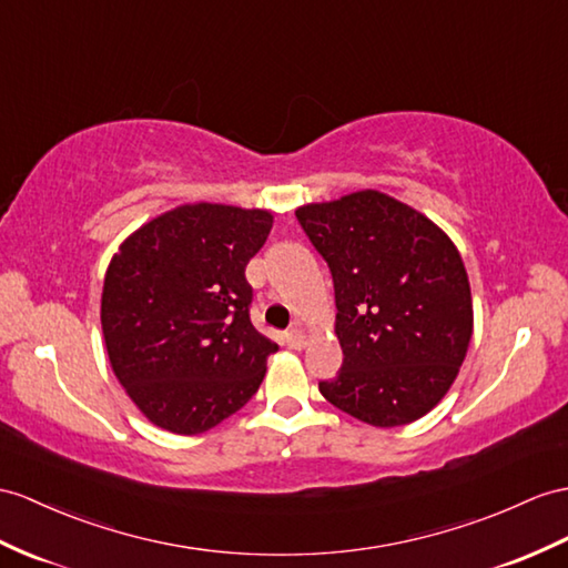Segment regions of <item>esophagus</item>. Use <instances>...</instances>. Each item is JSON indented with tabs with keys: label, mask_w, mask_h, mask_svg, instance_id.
<instances>
[{
	"label": "esophagus",
	"mask_w": 568,
	"mask_h": 568,
	"mask_svg": "<svg viewBox=\"0 0 568 568\" xmlns=\"http://www.w3.org/2000/svg\"><path fill=\"white\" fill-rule=\"evenodd\" d=\"M286 344L292 349H303V347H306V335H303L298 327H292L286 332Z\"/></svg>",
	"instance_id": "obj_1"
}]
</instances>
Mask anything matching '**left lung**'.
Wrapping results in <instances>:
<instances>
[{
	"mask_svg": "<svg viewBox=\"0 0 568 568\" xmlns=\"http://www.w3.org/2000/svg\"><path fill=\"white\" fill-rule=\"evenodd\" d=\"M296 219L335 282L344 358L317 388L371 426L417 422L448 393L473 337L458 247L432 219L378 190L303 204Z\"/></svg>",
	"mask_w": 568,
	"mask_h": 568,
	"instance_id": "8db88e82",
	"label": "left lung"
}]
</instances>
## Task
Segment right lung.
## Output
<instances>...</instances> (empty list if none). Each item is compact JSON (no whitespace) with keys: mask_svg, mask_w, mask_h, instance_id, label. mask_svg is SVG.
<instances>
[{"mask_svg":"<svg viewBox=\"0 0 568 568\" xmlns=\"http://www.w3.org/2000/svg\"><path fill=\"white\" fill-rule=\"evenodd\" d=\"M272 212L183 204L146 221L105 272L101 325L110 366L165 432H210L251 399L276 344L253 327L245 265Z\"/></svg>","mask_w":568,"mask_h":568,"instance_id":"1","label":"right lung"}]
</instances>
